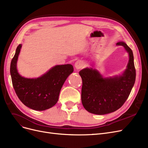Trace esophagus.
<instances>
[{"mask_svg": "<svg viewBox=\"0 0 148 148\" xmlns=\"http://www.w3.org/2000/svg\"><path fill=\"white\" fill-rule=\"evenodd\" d=\"M83 66H84V63L82 60H77L75 63V67L77 69H82Z\"/></svg>", "mask_w": 148, "mask_h": 148, "instance_id": "1", "label": "esophagus"}]
</instances>
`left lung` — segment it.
<instances>
[{
  "label": "left lung",
  "instance_id": "1",
  "mask_svg": "<svg viewBox=\"0 0 148 148\" xmlns=\"http://www.w3.org/2000/svg\"><path fill=\"white\" fill-rule=\"evenodd\" d=\"M117 45L123 46L130 57L122 75L103 78L92 68L83 69L79 72L83 82L82 103L90 113L104 115L117 111L125 103L135 83L136 73L132 51L123 42Z\"/></svg>",
  "mask_w": 148,
  "mask_h": 148
}]
</instances>
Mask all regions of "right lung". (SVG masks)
<instances>
[{
    "label": "right lung",
    "mask_w": 148,
    "mask_h": 148,
    "mask_svg": "<svg viewBox=\"0 0 148 148\" xmlns=\"http://www.w3.org/2000/svg\"><path fill=\"white\" fill-rule=\"evenodd\" d=\"M21 48L22 45H18L10 65L12 86L18 98L25 106L36 111L52 108L59 100L63 83L73 72V65H56L39 77L25 78L17 69V61Z\"/></svg>",
    "instance_id": "right-lung-1"
}]
</instances>
